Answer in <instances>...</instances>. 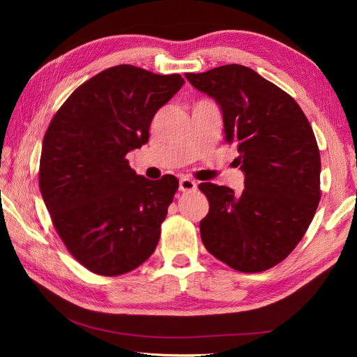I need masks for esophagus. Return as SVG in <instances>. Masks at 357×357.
<instances>
[{"label": "esophagus", "instance_id": "1", "mask_svg": "<svg viewBox=\"0 0 357 357\" xmlns=\"http://www.w3.org/2000/svg\"><path fill=\"white\" fill-rule=\"evenodd\" d=\"M178 189L181 192H192V190L197 189V183L193 181V180H190V178H181Z\"/></svg>", "mask_w": 357, "mask_h": 357}]
</instances>
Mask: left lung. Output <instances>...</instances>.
<instances>
[{"label":"left lung","mask_w":357,"mask_h":357,"mask_svg":"<svg viewBox=\"0 0 357 357\" xmlns=\"http://www.w3.org/2000/svg\"><path fill=\"white\" fill-rule=\"evenodd\" d=\"M220 105L225 142L238 149L244 190L201 183L210 211L199 223L205 248L241 273H261L291 253L320 201V152L298 102L252 68L231 63L186 73Z\"/></svg>","instance_id":"8db88e82"}]
</instances>
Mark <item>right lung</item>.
Masks as SVG:
<instances>
[{"mask_svg":"<svg viewBox=\"0 0 357 357\" xmlns=\"http://www.w3.org/2000/svg\"><path fill=\"white\" fill-rule=\"evenodd\" d=\"M183 83L128 63L107 68L68 96L43 138L38 185L52 223L95 274L122 275L155 252L178 180L138 176L126 155L149 142L153 116Z\"/></svg>","mask_w":357,"mask_h":357,"instance_id":"1","label":"right lung"}]
</instances>
